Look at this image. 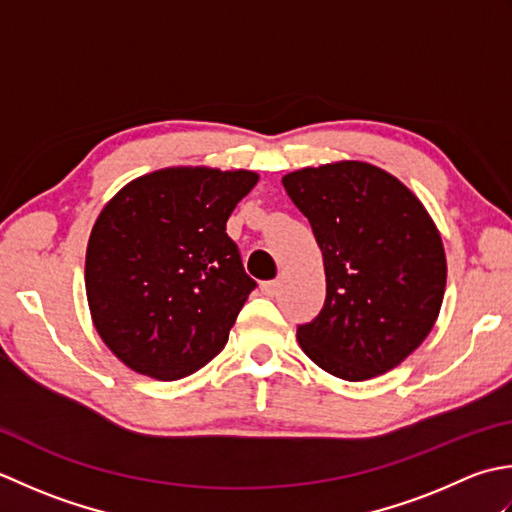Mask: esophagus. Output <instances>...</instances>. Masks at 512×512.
Here are the masks:
<instances>
[{"label":"esophagus","instance_id":"esophagus-1","mask_svg":"<svg viewBox=\"0 0 512 512\" xmlns=\"http://www.w3.org/2000/svg\"><path fill=\"white\" fill-rule=\"evenodd\" d=\"M260 289H263V294H265V296L274 298V296H276V291H278V280H267V283L260 285Z\"/></svg>","mask_w":512,"mask_h":512}]
</instances>
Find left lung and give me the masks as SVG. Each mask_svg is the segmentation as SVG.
<instances>
[{
    "instance_id": "left-lung-1",
    "label": "left lung",
    "mask_w": 512,
    "mask_h": 512,
    "mask_svg": "<svg viewBox=\"0 0 512 512\" xmlns=\"http://www.w3.org/2000/svg\"><path fill=\"white\" fill-rule=\"evenodd\" d=\"M322 249L327 298L298 325L302 351L349 382L387 373L440 314L446 256L417 196L375 165L342 161L283 176Z\"/></svg>"
}]
</instances>
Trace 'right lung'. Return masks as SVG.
<instances>
[{
    "instance_id": "obj_1",
    "label": "right lung",
    "mask_w": 512,
    "mask_h": 512,
    "mask_svg": "<svg viewBox=\"0 0 512 512\" xmlns=\"http://www.w3.org/2000/svg\"><path fill=\"white\" fill-rule=\"evenodd\" d=\"M254 172L168 168L103 207L86 252V294L101 340L123 364L179 380L225 347L256 280L225 223Z\"/></svg>"
}]
</instances>
